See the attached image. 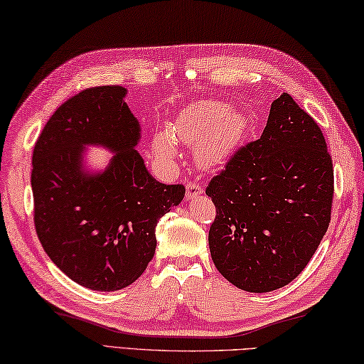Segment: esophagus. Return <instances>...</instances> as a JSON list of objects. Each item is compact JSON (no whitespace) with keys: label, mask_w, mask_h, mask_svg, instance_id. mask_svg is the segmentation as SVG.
I'll return each mask as SVG.
<instances>
[{"label":"esophagus","mask_w":364,"mask_h":364,"mask_svg":"<svg viewBox=\"0 0 364 364\" xmlns=\"http://www.w3.org/2000/svg\"><path fill=\"white\" fill-rule=\"evenodd\" d=\"M185 191H187V200H193V198L203 195L201 185L196 182H188L187 187H185Z\"/></svg>","instance_id":"1"}]
</instances>
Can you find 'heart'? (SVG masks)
Returning <instances> with one entry per match:
<instances>
[{
	"instance_id": "1",
	"label": "heart",
	"mask_w": 364,
	"mask_h": 364,
	"mask_svg": "<svg viewBox=\"0 0 364 364\" xmlns=\"http://www.w3.org/2000/svg\"><path fill=\"white\" fill-rule=\"evenodd\" d=\"M247 132L242 112L222 101H198L177 114L168 133L159 132L154 138V152L159 159H176L174 141L195 147V160L203 169H218L236 152Z\"/></svg>"
}]
</instances>
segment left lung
Listing matches in <instances>:
<instances>
[{
  "instance_id": "left-lung-1",
  "label": "left lung",
  "mask_w": 364,
  "mask_h": 364,
  "mask_svg": "<svg viewBox=\"0 0 364 364\" xmlns=\"http://www.w3.org/2000/svg\"><path fill=\"white\" fill-rule=\"evenodd\" d=\"M333 193L323 133L282 93L262 138L239 149L205 188L217 209L209 249L218 272L250 293L289 285L325 236Z\"/></svg>"
}]
</instances>
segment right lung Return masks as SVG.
<instances>
[{"label": "right lung", "instance_id": "right-lung-1", "mask_svg": "<svg viewBox=\"0 0 364 364\" xmlns=\"http://www.w3.org/2000/svg\"><path fill=\"white\" fill-rule=\"evenodd\" d=\"M127 88H88L63 102L33 150L34 226L52 262L75 284L97 291L132 285L155 255V228L185 195L155 181L136 146L141 125ZM87 145L114 155L108 166H83Z\"/></svg>", "mask_w": 364, "mask_h": 364}]
</instances>
